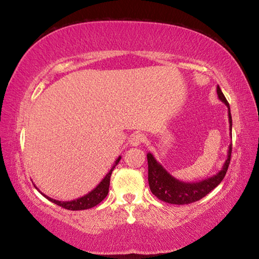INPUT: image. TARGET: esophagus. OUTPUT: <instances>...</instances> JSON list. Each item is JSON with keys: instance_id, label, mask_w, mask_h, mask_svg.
<instances>
[{"instance_id": "obj_1", "label": "esophagus", "mask_w": 259, "mask_h": 259, "mask_svg": "<svg viewBox=\"0 0 259 259\" xmlns=\"http://www.w3.org/2000/svg\"><path fill=\"white\" fill-rule=\"evenodd\" d=\"M144 140H145V137L142 134H135L131 136L130 138V144L133 146H139L140 144L144 143Z\"/></svg>"}]
</instances>
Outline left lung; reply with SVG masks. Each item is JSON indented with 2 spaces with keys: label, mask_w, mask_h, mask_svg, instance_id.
Listing matches in <instances>:
<instances>
[{
  "label": "left lung",
  "mask_w": 259,
  "mask_h": 259,
  "mask_svg": "<svg viewBox=\"0 0 259 259\" xmlns=\"http://www.w3.org/2000/svg\"><path fill=\"white\" fill-rule=\"evenodd\" d=\"M218 98L224 103L229 108V121L230 131L232 130V116L230 104L227 103L224 94L222 93L221 88L217 85ZM232 153V144H230L229 151H227V159L221 171H218L212 177L203 179L196 183H185L171 176L163 165L156 161V159L151 153H147V163H148V185L151 192L157 199L164 202L171 204H188L195 201H199L203 196L211 192L214 187H217L221 182L224 179L227 169H229Z\"/></svg>",
  "instance_id": "obj_1"
}]
</instances>
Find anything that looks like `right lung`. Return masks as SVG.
Returning <instances> with one entry per match:
<instances>
[{
    "label": "right lung",
    "instance_id": "obj_1",
    "mask_svg": "<svg viewBox=\"0 0 259 259\" xmlns=\"http://www.w3.org/2000/svg\"><path fill=\"white\" fill-rule=\"evenodd\" d=\"M121 160V156H119L115 161V163L113 164V166L109 170L108 174L106 176L104 177V179L102 182H100L97 186H96L93 191L88 193V194L83 195L82 198H78L75 200H72V201H58V200H55V199H51L49 196L43 194H41L47 198L51 202L56 203L57 205H59L61 208H65V209H68V210H84V209H89V208H93L95 205L99 204L102 201L106 198L107 194H108V187H109V181H111V175L112 171L115 168V165L119 163ZM35 186V185H34ZM35 188H37L35 186ZM38 191V190H37ZM40 192V191H38Z\"/></svg>",
    "mask_w": 259,
    "mask_h": 259
}]
</instances>
